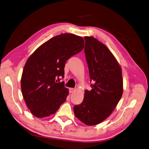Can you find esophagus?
Segmentation results:
<instances>
[{
  "mask_svg": "<svg viewBox=\"0 0 149 149\" xmlns=\"http://www.w3.org/2000/svg\"><path fill=\"white\" fill-rule=\"evenodd\" d=\"M75 91L74 88H69V93H73Z\"/></svg>",
  "mask_w": 149,
  "mask_h": 149,
  "instance_id": "obj_1",
  "label": "esophagus"
}]
</instances>
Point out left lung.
Wrapping results in <instances>:
<instances>
[{"instance_id": "left-lung-1", "label": "left lung", "mask_w": 149, "mask_h": 149, "mask_svg": "<svg viewBox=\"0 0 149 149\" xmlns=\"http://www.w3.org/2000/svg\"><path fill=\"white\" fill-rule=\"evenodd\" d=\"M84 53L92 90H85L82 103L74 107V115L88 126L101 123L112 113L123 93L122 69L105 44L85 36Z\"/></svg>"}]
</instances>
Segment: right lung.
<instances>
[{
    "label": "right lung",
    "instance_id": "add662e5",
    "mask_svg": "<svg viewBox=\"0 0 149 149\" xmlns=\"http://www.w3.org/2000/svg\"><path fill=\"white\" fill-rule=\"evenodd\" d=\"M84 46L82 37L70 33L54 36L33 52L23 70L22 95L34 116L44 118L54 114L65 101L69 90L60 82L67 60Z\"/></svg>",
    "mask_w": 149,
    "mask_h": 149
}]
</instances>
